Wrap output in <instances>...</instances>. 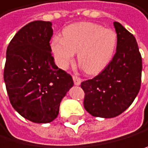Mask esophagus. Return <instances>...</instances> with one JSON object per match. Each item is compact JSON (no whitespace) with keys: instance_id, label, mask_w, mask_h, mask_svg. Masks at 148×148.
Masks as SVG:
<instances>
[{"instance_id":"obj_1","label":"esophagus","mask_w":148,"mask_h":148,"mask_svg":"<svg viewBox=\"0 0 148 148\" xmlns=\"http://www.w3.org/2000/svg\"><path fill=\"white\" fill-rule=\"evenodd\" d=\"M73 80H74V84L77 85V86L79 85L80 82H81V79L79 77V76H76V75L73 76Z\"/></svg>"}]
</instances>
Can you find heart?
Returning a JSON list of instances; mask_svg holds the SVG:
<instances>
[{"instance_id":"heart-1","label":"heart","mask_w":148,"mask_h":148,"mask_svg":"<svg viewBox=\"0 0 148 148\" xmlns=\"http://www.w3.org/2000/svg\"><path fill=\"white\" fill-rule=\"evenodd\" d=\"M116 46L117 35L112 29L93 23H77L64 29L63 37L52 39L51 51L61 69H67L78 52L80 68L94 75L110 63Z\"/></svg>"}]
</instances>
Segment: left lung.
Returning a JSON list of instances; mask_svg holds the SVG:
<instances>
[{"instance_id": "8db88e82", "label": "left lung", "mask_w": 148, "mask_h": 148, "mask_svg": "<svg viewBox=\"0 0 148 148\" xmlns=\"http://www.w3.org/2000/svg\"><path fill=\"white\" fill-rule=\"evenodd\" d=\"M117 47L111 62L91 79L84 80L83 105L92 116L112 118L132 104L141 86L142 57L137 42L120 23H113Z\"/></svg>"}]
</instances>
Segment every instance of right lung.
Masks as SVG:
<instances>
[{
	"label": "right lung",
	"mask_w": 148,
	"mask_h": 148,
	"mask_svg": "<svg viewBox=\"0 0 148 148\" xmlns=\"http://www.w3.org/2000/svg\"><path fill=\"white\" fill-rule=\"evenodd\" d=\"M51 23L34 21L20 29L7 47L3 78L10 102L33 123L56 119L61 100L74 84L54 62Z\"/></svg>",
	"instance_id": "obj_1"
}]
</instances>
